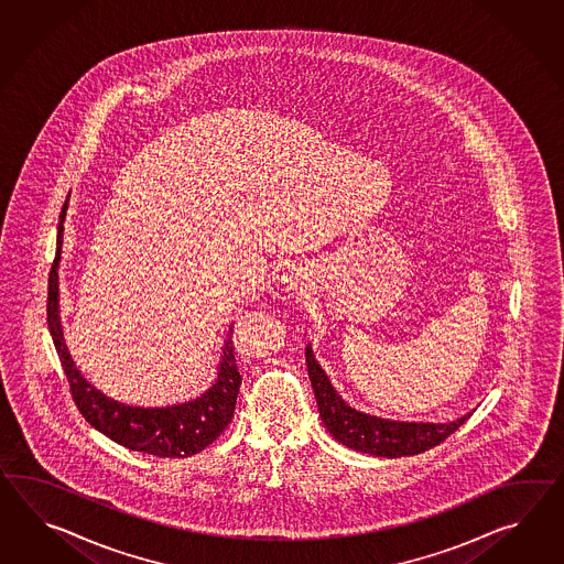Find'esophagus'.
Listing matches in <instances>:
<instances>
[{
    "label": "esophagus",
    "instance_id": "esophagus-1",
    "mask_svg": "<svg viewBox=\"0 0 564 564\" xmlns=\"http://www.w3.org/2000/svg\"><path fill=\"white\" fill-rule=\"evenodd\" d=\"M283 285L289 289L302 288V275H300V273H295V271H289V273L283 275Z\"/></svg>",
    "mask_w": 564,
    "mask_h": 564
}]
</instances>
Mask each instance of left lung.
<instances>
[{
    "label": "left lung",
    "instance_id": "obj_1",
    "mask_svg": "<svg viewBox=\"0 0 564 564\" xmlns=\"http://www.w3.org/2000/svg\"><path fill=\"white\" fill-rule=\"evenodd\" d=\"M305 365L316 393L317 412L332 438L358 453L399 458L426 453L463 426L473 412L453 422H401L360 412L344 401L330 377L317 362L312 344L305 346Z\"/></svg>",
    "mask_w": 564,
    "mask_h": 564
}]
</instances>
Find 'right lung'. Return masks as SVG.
Returning <instances> with one entry per match:
<instances>
[{
  "label": "right lung",
  "mask_w": 564,
  "mask_h": 564,
  "mask_svg": "<svg viewBox=\"0 0 564 564\" xmlns=\"http://www.w3.org/2000/svg\"><path fill=\"white\" fill-rule=\"evenodd\" d=\"M67 207L69 199L65 202L58 216L55 262L48 275L46 316L48 330L53 336L61 365L69 379L70 393L79 412L104 436L130 451L163 458H187L192 454L202 453L232 422L238 389L242 383L234 357L232 326L228 328V334L224 338L216 381L197 398L166 408H140L126 405L122 401H116L110 395L101 393L77 369L63 336L58 303V264L63 252V224L67 216Z\"/></svg>",
  "instance_id": "right-lung-1"
}]
</instances>
